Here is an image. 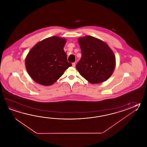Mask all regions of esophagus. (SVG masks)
I'll use <instances>...</instances> for the list:
<instances>
[{
  "label": "esophagus",
  "mask_w": 147,
  "mask_h": 147,
  "mask_svg": "<svg viewBox=\"0 0 147 147\" xmlns=\"http://www.w3.org/2000/svg\"><path fill=\"white\" fill-rule=\"evenodd\" d=\"M72 66L73 67H75V62L72 63Z\"/></svg>",
  "instance_id": "esophagus-1"
}]
</instances>
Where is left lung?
Masks as SVG:
<instances>
[{
    "mask_svg": "<svg viewBox=\"0 0 147 147\" xmlns=\"http://www.w3.org/2000/svg\"><path fill=\"white\" fill-rule=\"evenodd\" d=\"M82 53L76 65L81 75L92 84L106 81L114 71L116 58L108 45L93 36L78 39Z\"/></svg>",
    "mask_w": 147,
    "mask_h": 147,
    "instance_id": "1",
    "label": "left lung"
}]
</instances>
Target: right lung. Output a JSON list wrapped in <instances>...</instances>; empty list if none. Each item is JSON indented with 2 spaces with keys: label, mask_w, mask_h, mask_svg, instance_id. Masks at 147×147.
Wrapping results in <instances>:
<instances>
[{
  "label": "right lung",
  "mask_w": 147,
  "mask_h": 147,
  "mask_svg": "<svg viewBox=\"0 0 147 147\" xmlns=\"http://www.w3.org/2000/svg\"><path fill=\"white\" fill-rule=\"evenodd\" d=\"M66 40L53 36L38 42L25 60L27 71L36 83L45 86L53 84L72 63L64 51Z\"/></svg>",
  "instance_id": "right-lung-1"
}]
</instances>
